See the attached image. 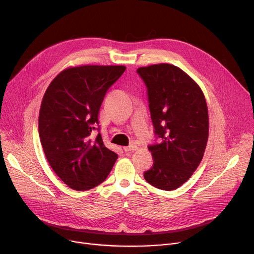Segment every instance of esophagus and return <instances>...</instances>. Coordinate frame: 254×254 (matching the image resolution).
Listing matches in <instances>:
<instances>
[{
	"label": "esophagus",
	"instance_id": "34e87169",
	"mask_svg": "<svg viewBox=\"0 0 254 254\" xmlns=\"http://www.w3.org/2000/svg\"><path fill=\"white\" fill-rule=\"evenodd\" d=\"M124 150H125V152H129V151H134V150H136V146H135V145H129V146H127V147H124Z\"/></svg>",
	"mask_w": 254,
	"mask_h": 254
}]
</instances>
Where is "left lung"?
Masks as SVG:
<instances>
[{
    "mask_svg": "<svg viewBox=\"0 0 254 254\" xmlns=\"http://www.w3.org/2000/svg\"><path fill=\"white\" fill-rule=\"evenodd\" d=\"M147 91L158 144L149 146L153 167L144 173L151 186L173 190L187 182L202 159L209 136V114L199 86L170 64L136 70Z\"/></svg>",
    "mask_w": 254,
    "mask_h": 254,
    "instance_id": "8db88e82",
    "label": "left lung"
}]
</instances>
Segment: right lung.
Here are the masks:
<instances>
[{
  "label": "right lung",
  "instance_id": "right-lung-1",
  "mask_svg": "<svg viewBox=\"0 0 254 254\" xmlns=\"http://www.w3.org/2000/svg\"><path fill=\"white\" fill-rule=\"evenodd\" d=\"M125 71V65L68 67L45 91L38 119L40 142L51 167L68 188L97 187L118 159L103 144L98 114L107 90Z\"/></svg>",
  "mask_w": 254,
  "mask_h": 254
}]
</instances>
